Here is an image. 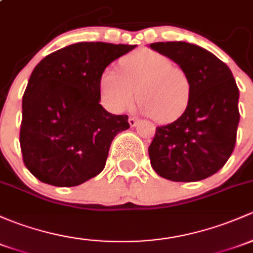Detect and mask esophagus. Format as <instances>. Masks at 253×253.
Wrapping results in <instances>:
<instances>
[{
	"mask_svg": "<svg viewBox=\"0 0 253 253\" xmlns=\"http://www.w3.org/2000/svg\"><path fill=\"white\" fill-rule=\"evenodd\" d=\"M137 122H138V120L135 118H129L128 119V124H129V126H131V127H134L135 125H137Z\"/></svg>",
	"mask_w": 253,
	"mask_h": 253,
	"instance_id": "esophagus-1",
	"label": "esophagus"
}]
</instances>
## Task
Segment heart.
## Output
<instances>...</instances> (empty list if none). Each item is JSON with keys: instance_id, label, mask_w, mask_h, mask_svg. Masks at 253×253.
Wrapping results in <instances>:
<instances>
[{"instance_id": "obj_1", "label": "heart", "mask_w": 253, "mask_h": 253, "mask_svg": "<svg viewBox=\"0 0 253 253\" xmlns=\"http://www.w3.org/2000/svg\"><path fill=\"white\" fill-rule=\"evenodd\" d=\"M122 75L105 70L99 82L106 109L124 113L138 102L159 122H171L187 108L190 84L185 71L161 53L135 50L120 60Z\"/></svg>"}]
</instances>
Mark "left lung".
I'll return each instance as SVG.
<instances>
[{
    "instance_id": "obj_1",
    "label": "left lung",
    "mask_w": 253,
    "mask_h": 253,
    "mask_svg": "<svg viewBox=\"0 0 253 253\" xmlns=\"http://www.w3.org/2000/svg\"><path fill=\"white\" fill-rule=\"evenodd\" d=\"M150 48L177 63L190 84L187 109L156 127L149 147L154 171L172 182H196L219 171L232 155L240 113L239 88L227 64L188 42H156Z\"/></svg>"
}]
</instances>
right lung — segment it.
<instances>
[{
  "label": "right lung",
  "mask_w": 253,
  "mask_h": 253,
  "mask_svg": "<svg viewBox=\"0 0 253 253\" xmlns=\"http://www.w3.org/2000/svg\"><path fill=\"white\" fill-rule=\"evenodd\" d=\"M135 47L80 42L37 64L23 95L19 135L24 165L37 179L76 187L103 171L114 137L129 124L99 104L100 78Z\"/></svg>",
  "instance_id": "obj_1"
}]
</instances>
